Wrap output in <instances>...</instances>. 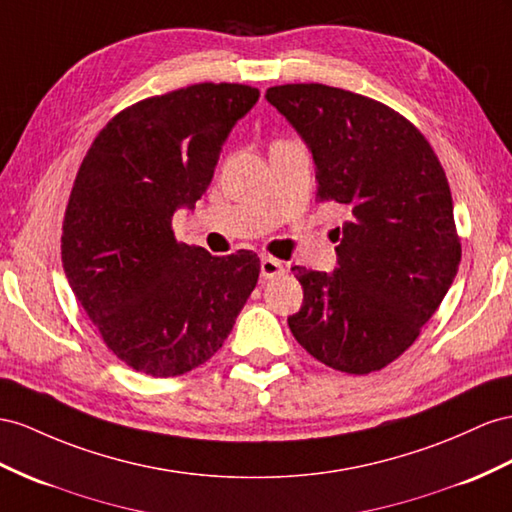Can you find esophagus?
I'll list each match as a JSON object with an SVG mask.
<instances>
[{
    "instance_id": "34e87169",
    "label": "esophagus",
    "mask_w": 512,
    "mask_h": 512,
    "mask_svg": "<svg viewBox=\"0 0 512 512\" xmlns=\"http://www.w3.org/2000/svg\"><path fill=\"white\" fill-rule=\"evenodd\" d=\"M283 272H285V266L281 264L279 259L261 257V277H264V279H274V277H281Z\"/></svg>"
}]
</instances>
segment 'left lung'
<instances>
[{
    "label": "left lung",
    "mask_w": 512,
    "mask_h": 512,
    "mask_svg": "<svg viewBox=\"0 0 512 512\" xmlns=\"http://www.w3.org/2000/svg\"><path fill=\"white\" fill-rule=\"evenodd\" d=\"M266 99L316 162V201L350 209L337 270L294 266L303 307L287 318L311 357L346 374L396 361L448 294L461 264L448 177L411 121L326 84H283Z\"/></svg>",
    "instance_id": "left-lung-1"
}]
</instances>
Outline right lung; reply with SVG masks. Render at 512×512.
Segmentation results:
<instances>
[{"mask_svg": "<svg viewBox=\"0 0 512 512\" xmlns=\"http://www.w3.org/2000/svg\"><path fill=\"white\" fill-rule=\"evenodd\" d=\"M259 90L203 82L142 99L108 121L77 170L62 266L106 346L153 378L212 359L255 290L259 257L177 242L173 214L214 177L231 127Z\"/></svg>", "mask_w": 512, "mask_h": 512, "instance_id": "right-lung-1", "label": "right lung"}]
</instances>
